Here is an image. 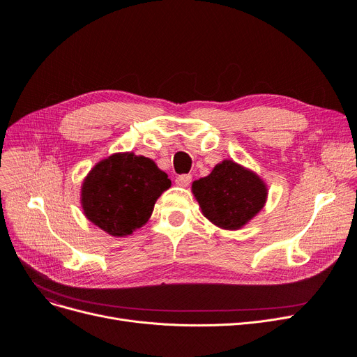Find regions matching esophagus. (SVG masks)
<instances>
[{
	"instance_id": "34e87169",
	"label": "esophagus",
	"mask_w": 357,
	"mask_h": 357,
	"mask_svg": "<svg viewBox=\"0 0 357 357\" xmlns=\"http://www.w3.org/2000/svg\"><path fill=\"white\" fill-rule=\"evenodd\" d=\"M191 181H192V176L188 175V174L179 175V176H176V179H175L176 185H179V186H188V185L191 183Z\"/></svg>"
}]
</instances>
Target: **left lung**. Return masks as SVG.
<instances>
[{
	"instance_id": "1",
	"label": "left lung",
	"mask_w": 357,
	"mask_h": 357,
	"mask_svg": "<svg viewBox=\"0 0 357 357\" xmlns=\"http://www.w3.org/2000/svg\"><path fill=\"white\" fill-rule=\"evenodd\" d=\"M192 192L202 214L226 230L245 226L264 208L268 197L264 181L233 160L218 163L208 176L195 181Z\"/></svg>"
}]
</instances>
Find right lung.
<instances>
[{"mask_svg": "<svg viewBox=\"0 0 357 357\" xmlns=\"http://www.w3.org/2000/svg\"><path fill=\"white\" fill-rule=\"evenodd\" d=\"M171 179L153 160L116 153L93 166L82 183L86 218L111 236H128L152 215L156 199Z\"/></svg>", "mask_w": 357, "mask_h": 357, "instance_id": "right-lung-1", "label": "right lung"}]
</instances>
